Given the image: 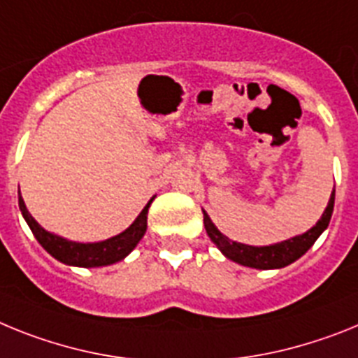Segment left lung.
Listing matches in <instances>:
<instances>
[{"label": "left lung", "mask_w": 358, "mask_h": 358, "mask_svg": "<svg viewBox=\"0 0 358 358\" xmlns=\"http://www.w3.org/2000/svg\"><path fill=\"white\" fill-rule=\"evenodd\" d=\"M335 203V189L329 196L328 207L322 213L321 220L310 229L308 232H304L301 236L281 241V243L268 245V247H252V245H243L238 241H232L222 232L217 231L216 225L210 222L209 214L203 210V225L205 231L209 234L210 241L216 245L222 254L234 263H239L243 266H250V268L259 270H270V268H282V266L290 265L295 259H299L303 254L308 252V248L317 241V238L326 231L329 220H331V213H334Z\"/></svg>", "instance_id": "1"}]
</instances>
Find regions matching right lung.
<instances>
[{"mask_svg":"<svg viewBox=\"0 0 358 358\" xmlns=\"http://www.w3.org/2000/svg\"><path fill=\"white\" fill-rule=\"evenodd\" d=\"M20 196V209L23 217L29 223L30 231L34 232L36 239L41 243L50 256H54L55 259L70 266H85V268H93V266H106L113 265L117 261L124 259L127 254L131 252L136 243L144 238L145 229H148V210L149 205L153 203L155 196L148 201L142 213L136 216L135 222L127 227L126 231L120 234L113 236V238L106 239V241H99V243H77V241H68V239L61 238L57 234L45 231L39 223L32 217L29 213L27 205H24L21 192H17Z\"/></svg>","mask_w":358,"mask_h":358,"instance_id":"add662e5","label":"right lung"}]
</instances>
